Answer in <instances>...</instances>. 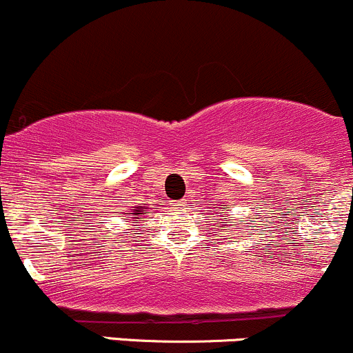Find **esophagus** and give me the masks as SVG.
I'll return each mask as SVG.
<instances>
[{
    "instance_id": "34e87169",
    "label": "esophagus",
    "mask_w": 353,
    "mask_h": 353,
    "mask_svg": "<svg viewBox=\"0 0 353 353\" xmlns=\"http://www.w3.org/2000/svg\"><path fill=\"white\" fill-rule=\"evenodd\" d=\"M178 205H180L181 209H183V205H185V201H180V202H178Z\"/></svg>"
}]
</instances>
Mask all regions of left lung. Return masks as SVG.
<instances>
[{
    "mask_svg": "<svg viewBox=\"0 0 353 353\" xmlns=\"http://www.w3.org/2000/svg\"><path fill=\"white\" fill-rule=\"evenodd\" d=\"M223 209H224V210H226V209H230V207H223ZM219 214H221V216H223V212H219ZM223 217H224V216H223ZM216 221H219V219H216ZM216 226H217V228H219V224H216ZM223 226H224V228H226V224H223Z\"/></svg>",
    "mask_w": 353,
    "mask_h": 353,
    "instance_id": "1",
    "label": "left lung"
}]
</instances>
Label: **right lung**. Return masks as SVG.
<instances>
[{
  "instance_id": "1",
  "label": "right lung",
  "mask_w": 353,
  "mask_h": 353,
  "mask_svg": "<svg viewBox=\"0 0 353 353\" xmlns=\"http://www.w3.org/2000/svg\"><path fill=\"white\" fill-rule=\"evenodd\" d=\"M146 209H148V207H143V205L132 207V209H130V214H132V216H136V219L143 221L144 219V214H146Z\"/></svg>"
}]
</instances>
